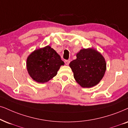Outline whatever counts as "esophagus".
I'll use <instances>...</instances> for the list:
<instances>
[{
  "mask_svg": "<svg viewBox=\"0 0 128 128\" xmlns=\"http://www.w3.org/2000/svg\"><path fill=\"white\" fill-rule=\"evenodd\" d=\"M70 62V60H65V61H64V62H65V64H66L67 66L68 65Z\"/></svg>",
  "mask_w": 128,
  "mask_h": 128,
  "instance_id": "obj_1",
  "label": "esophagus"
}]
</instances>
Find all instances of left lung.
I'll return each mask as SVG.
<instances>
[{"mask_svg": "<svg viewBox=\"0 0 128 128\" xmlns=\"http://www.w3.org/2000/svg\"><path fill=\"white\" fill-rule=\"evenodd\" d=\"M76 56L77 58L69 64L76 82L84 88H90L98 84L106 70L104 56L93 48L80 50Z\"/></svg>", "mask_w": 128, "mask_h": 128, "instance_id": "obj_1", "label": "left lung"}]
</instances>
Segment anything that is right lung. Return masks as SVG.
<instances>
[{
	"label": "right lung",
	"mask_w": 128,
	"mask_h": 128,
	"mask_svg": "<svg viewBox=\"0 0 128 128\" xmlns=\"http://www.w3.org/2000/svg\"><path fill=\"white\" fill-rule=\"evenodd\" d=\"M64 64L60 56L49 45L35 50L26 60L28 74L39 83H46L51 80Z\"/></svg>",
	"instance_id": "obj_1"
}]
</instances>
